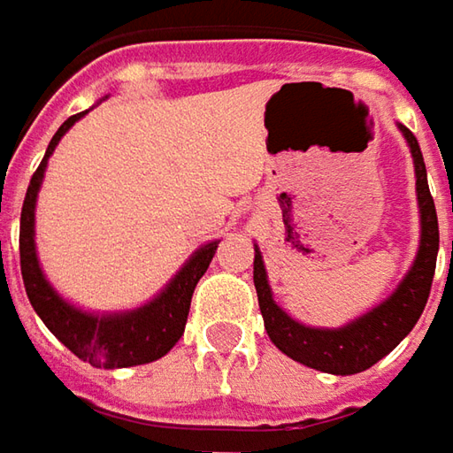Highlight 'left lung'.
<instances>
[{
	"instance_id": "1",
	"label": "left lung",
	"mask_w": 453,
	"mask_h": 453,
	"mask_svg": "<svg viewBox=\"0 0 453 453\" xmlns=\"http://www.w3.org/2000/svg\"><path fill=\"white\" fill-rule=\"evenodd\" d=\"M401 131L409 141L413 164H416V191H418V206H421V250L406 280L398 285V289L386 303L378 304L368 315H363L360 320L350 322L340 330L304 327L288 318L274 304L270 285H267V272L262 265V254H254V288H257L259 310L265 318V330L285 356L303 363L307 368L335 375L360 373L371 368L409 335L426 307L434 272H436V254H439V219H436L434 196L428 191L426 165H424L418 141L413 138L409 128L401 126Z\"/></svg>"
}]
</instances>
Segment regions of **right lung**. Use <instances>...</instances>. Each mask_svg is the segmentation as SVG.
<instances>
[{
    "instance_id": "1",
    "label": "right lung",
    "mask_w": 453,
    "mask_h": 453,
    "mask_svg": "<svg viewBox=\"0 0 453 453\" xmlns=\"http://www.w3.org/2000/svg\"><path fill=\"white\" fill-rule=\"evenodd\" d=\"M85 113L70 115L60 126V131L52 135L42 164L32 173L27 186L25 203H22V219H19V267L29 303L35 312L42 318L50 327V333L60 340L65 348H70L80 360L96 365V368H128V365H143L150 360H158L165 356L179 338L183 335L191 295L194 288L209 270L217 242L201 247L194 254L183 270L173 277V282L146 307L133 310L126 315H111V318H97L80 312L73 304L62 303L55 295V289L47 285L42 270L37 265L35 254V199L40 191V183L44 176V165L50 153L60 143L65 131L82 118Z\"/></svg>"
}]
</instances>
